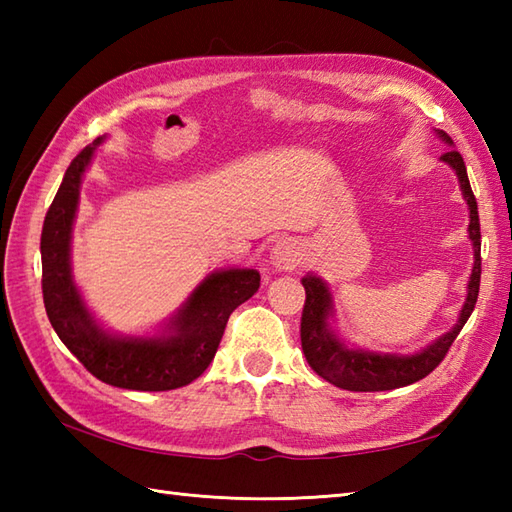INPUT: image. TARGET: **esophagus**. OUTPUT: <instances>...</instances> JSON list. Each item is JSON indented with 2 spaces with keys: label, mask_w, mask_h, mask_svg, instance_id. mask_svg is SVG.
<instances>
[{
  "label": "esophagus",
  "mask_w": 512,
  "mask_h": 512,
  "mask_svg": "<svg viewBox=\"0 0 512 512\" xmlns=\"http://www.w3.org/2000/svg\"><path fill=\"white\" fill-rule=\"evenodd\" d=\"M303 253L301 246L292 239H279V242L270 250V264L277 270H292L301 264Z\"/></svg>",
  "instance_id": "34e87169"
}]
</instances>
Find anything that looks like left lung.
Segmentation results:
<instances>
[{
  "instance_id": "1",
  "label": "left lung",
  "mask_w": 512,
  "mask_h": 512,
  "mask_svg": "<svg viewBox=\"0 0 512 512\" xmlns=\"http://www.w3.org/2000/svg\"><path fill=\"white\" fill-rule=\"evenodd\" d=\"M440 140L453 147V140L442 129H436ZM440 160L449 165L455 176H458L460 189L466 204H469V239L473 244V268L466 286V301L460 310L458 323L449 332H444L440 339L422 347L420 352L413 354H389V352H372L363 347L347 345L339 332L332 328L334 323V301L328 284L317 275L308 273L301 279L306 288V306L301 314V347L306 354V361L321 378L328 383L347 389V391H387L396 387H405L418 383L424 376H429L436 369L442 358L447 356L449 347L453 345L455 336L460 334L464 323L469 321L475 308L477 292H480L482 277V235H480V215H477V202L471 189L469 176H466L464 160L460 151H447Z\"/></svg>"
}]
</instances>
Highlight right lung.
Returning a JSON list of instances; mask_svg holds the SVG:
<instances>
[{"label": "right lung", "instance_id": "add662e5", "mask_svg": "<svg viewBox=\"0 0 512 512\" xmlns=\"http://www.w3.org/2000/svg\"><path fill=\"white\" fill-rule=\"evenodd\" d=\"M103 140L99 136L70 162L43 220V303L63 345L103 383L134 391L178 389L211 365L231 312L259 290V273L255 268L215 270L154 334L105 330L74 284L70 259L83 173Z\"/></svg>", "mask_w": 512, "mask_h": 512}]
</instances>
